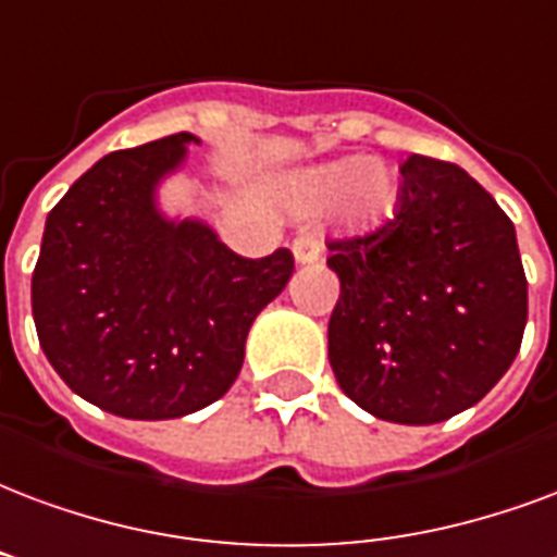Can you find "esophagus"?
Here are the masks:
<instances>
[{"mask_svg": "<svg viewBox=\"0 0 557 557\" xmlns=\"http://www.w3.org/2000/svg\"><path fill=\"white\" fill-rule=\"evenodd\" d=\"M292 253L298 262H315L321 257V242L312 233H300L295 242H292Z\"/></svg>", "mask_w": 557, "mask_h": 557, "instance_id": "1", "label": "esophagus"}]
</instances>
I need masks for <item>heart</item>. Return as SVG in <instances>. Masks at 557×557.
<instances>
[{"mask_svg":"<svg viewBox=\"0 0 557 557\" xmlns=\"http://www.w3.org/2000/svg\"><path fill=\"white\" fill-rule=\"evenodd\" d=\"M393 180L386 168L369 162L362 156H348L339 162L321 164L304 176L298 185V197L307 206H327L345 197V212L357 221L383 215L393 206Z\"/></svg>","mask_w":557,"mask_h":557,"instance_id":"heart-1","label":"heart"}]
</instances>
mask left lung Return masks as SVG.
Masks as SVG:
<instances>
[{
  "instance_id": "1",
  "label": "left lung",
  "mask_w": 557,
  "mask_h": 557,
  "mask_svg": "<svg viewBox=\"0 0 557 557\" xmlns=\"http://www.w3.org/2000/svg\"><path fill=\"white\" fill-rule=\"evenodd\" d=\"M389 221L327 242L339 300L327 357L342 393L377 419L434 425L508 372L529 319L510 218L451 162L410 156Z\"/></svg>"
}]
</instances>
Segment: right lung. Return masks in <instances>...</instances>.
<instances>
[{"mask_svg": "<svg viewBox=\"0 0 557 557\" xmlns=\"http://www.w3.org/2000/svg\"><path fill=\"white\" fill-rule=\"evenodd\" d=\"M191 132L109 152L49 212L32 274L40 348L70 389L123 419H180L233 386L250 324L295 271L292 250L233 253L168 221L156 183Z\"/></svg>", "mask_w": 557, "mask_h": 557, "instance_id": "1", "label": "right lung"}]
</instances>
